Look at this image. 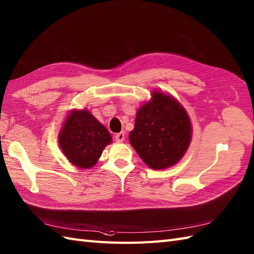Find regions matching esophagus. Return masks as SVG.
Listing matches in <instances>:
<instances>
[{"mask_svg": "<svg viewBox=\"0 0 254 254\" xmlns=\"http://www.w3.org/2000/svg\"><path fill=\"white\" fill-rule=\"evenodd\" d=\"M115 139L118 141V143H121V141L125 140V132H120L115 135Z\"/></svg>", "mask_w": 254, "mask_h": 254, "instance_id": "esophagus-1", "label": "esophagus"}]
</instances>
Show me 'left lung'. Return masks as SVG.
I'll return each instance as SVG.
<instances>
[{
    "instance_id": "left-lung-1",
    "label": "left lung",
    "mask_w": 254,
    "mask_h": 254,
    "mask_svg": "<svg viewBox=\"0 0 254 254\" xmlns=\"http://www.w3.org/2000/svg\"><path fill=\"white\" fill-rule=\"evenodd\" d=\"M137 110L129 143L151 169L173 167L185 155L191 140V125L184 107L172 96L154 91Z\"/></svg>"
}]
</instances>
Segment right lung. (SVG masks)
<instances>
[{
	"label": "right lung",
	"mask_w": 254,
	"mask_h": 254,
	"mask_svg": "<svg viewBox=\"0 0 254 254\" xmlns=\"http://www.w3.org/2000/svg\"><path fill=\"white\" fill-rule=\"evenodd\" d=\"M58 143L73 166L90 169L97 163L105 147L111 143V135L90 111L74 109L64 122Z\"/></svg>",
	"instance_id": "obj_1"
}]
</instances>
